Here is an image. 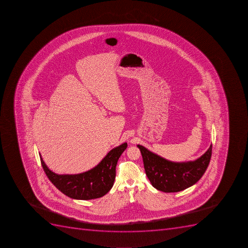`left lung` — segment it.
<instances>
[{"instance_id": "1", "label": "left lung", "mask_w": 248, "mask_h": 248, "mask_svg": "<svg viewBox=\"0 0 248 248\" xmlns=\"http://www.w3.org/2000/svg\"><path fill=\"white\" fill-rule=\"evenodd\" d=\"M141 152L146 175L156 189L177 192L191 187L202 177L212 155V144L196 160L175 162L155 154L144 146L138 145Z\"/></svg>"}]
</instances>
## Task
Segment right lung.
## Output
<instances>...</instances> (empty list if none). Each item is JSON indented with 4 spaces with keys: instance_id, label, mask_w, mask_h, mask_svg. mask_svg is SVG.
<instances>
[{
    "instance_id": "add662e5",
    "label": "right lung",
    "mask_w": 248,
    "mask_h": 248,
    "mask_svg": "<svg viewBox=\"0 0 248 248\" xmlns=\"http://www.w3.org/2000/svg\"><path fill=\"white\" fill-rule=\"evenodd\" d=\"M126 148L127 143H123L113 148L97 166L78 174H56L47 167L41 155L40 159L46 176L62 193L75 200H93L111 189L117 162Z\"/></svg>"
}]
</instances>
